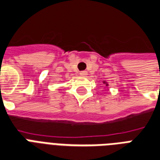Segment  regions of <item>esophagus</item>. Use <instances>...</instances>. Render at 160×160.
Instances as JSON below:
<instances>
[{
	"label": "esophagus",
	"instance_id": "obj_1",
	"mask_svg": "<svg viewBox=\"0 0 160 160\" xmlns=\"http://www.w3.org/2000/svg\"><path fill=\"white\" fill-rule=\"evenodd\" d=\"M79 74H80L81 76H83V77H84V76L87 75L88 73L86 71H82V72H80V73H79Z\"/></svg>",
	"mask_w": 160,
	"mask_h": 160
}]
</instances>
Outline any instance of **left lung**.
I'll list each match as a JSON object with an SVG mask.
<instances>
[{"label": "left lung", "mask_w": 160, "mask_h": 160, "mask_svg": "<svg viewBox=\"0 0 160 160\" xmlns=\"http://www.w3.org/2000/svg\"><path fill=\"white\" fill-rule=\"evenodd\" d=\"M103 83H104V84L105 85L106 87H108V86H109V83H108V82L106 81H103Z\"/></svg>", "instance_id": "8db88e82"}]
</instances>
